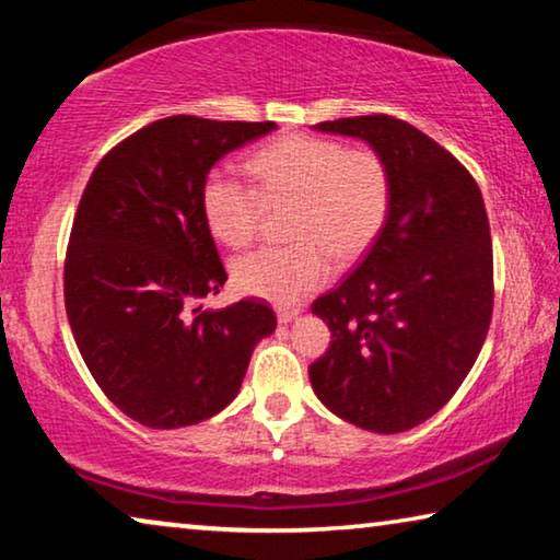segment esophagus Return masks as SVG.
Here are the masks:
<instances>
[{
  "label": "esophagus",
  "instance_id": "1",
  "mask_svg": "<svg viewBox=\"0 0 560 560\" xmlns=\"http://www.w3.org/2000/svg\"><path fill=\"white\" fill-rule=\"evenodd\" d=\"M299 316V308H277V318L281 324H289L294 322V318Z\"/></svg>",
  "mask_w": 560,
  "mask_h": 560
}]
</instances>
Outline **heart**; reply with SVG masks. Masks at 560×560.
<instances>
[{"mask_svg":"<svg viewBox=\"0 0 560 560\" xmlns=\"http://www.w3.org/2000/svg\"><path fill=\"white\" fill-rule=\"evenodd\" d=\"M246 166L256 186L229 168L209 172L201 209L221 244L246 246L264 207L291 203V244L256 248L232 264L234 287L271 304L294 306L312 296L331 277V256L341 264L359 259L392 214V166L371 147L294 135L256 149Z\"/></svg>","mask_w":560,"mask_h":560,"instance_id":"b5f03b06","label":"heart"}]
</instances>
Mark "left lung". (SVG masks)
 <instances>
[{
	"label": "left lung",
	"instance_id": "1",
	"mask_svg": "<svg viewBox=\"0 0 560 560\" xmlns=\"http://www.w3.org/2000/svg\"><path fill=\"white\" fill-rule=\"evenodd\" d=\"M386 156L394 203L384 232L312 312L331 346L308 366L328 411L359 429L423 423L464 384L493 314V246L471 172L388 114L316 124Z\"/></svg>",
	"mask_w": 560,
	"mask_h": 560
}]
</instances>
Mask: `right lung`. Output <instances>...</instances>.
<instances>
[{
	"mask_svg": "<svg viewBox=\"0 0 560 560\" xmlns=\"http://www.w3.org/2000/svg\"><path fill=\"white\" fill-rule=\"evenodd\" d=\"M277 129L176 114L119 141L89 176L65 259V306L106 398L149 429L219 413L242 388L254 346L277 328L259 299L219 312L226 269L201 209L221 156Z\"/></svg>",
	"mask_w": 560,
	"mask_h": 560,
	"instance_id": "add662e5",
	"label": "right lung"
}]
</instances>
